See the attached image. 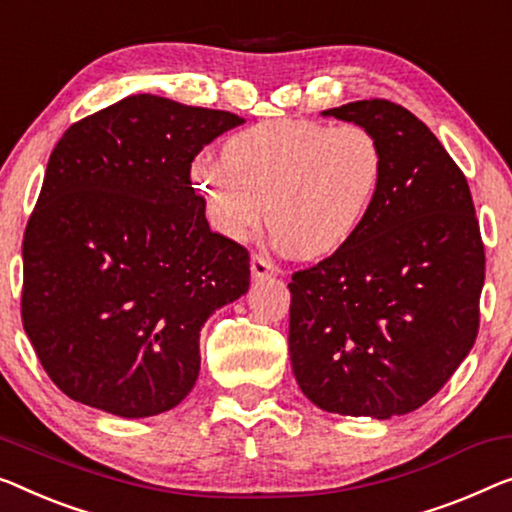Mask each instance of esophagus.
<instances>
[{"label":"esophagus","mask_w":512,"mask_h":512,"mask_svg":"<svg viewBox=\"0 0 512 512\" xmlns=\"http://www.w3.org/2000/svg\"><path fill=\"white\" fill-rule=\"evenodd\" d=\"M250 271H253L255 278H266V276H273V273H276V266H273L269 255L255 253L253 259H250Z\"/></svg>","instance_id":"obj_1"}]
</instances>
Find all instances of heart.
Listing matches in <instances>:
<instances>
[{
	"label": "heart",
	"instance_id": "heart-1",
	"mask_svg": "<svg viewBox=\"0 0 512 512\" xmlns=\"http://www.w3.org/2000/svg\"><path fill=\"white\" fill-rule=\"evenodd\" d=\"M384 147L361 124L262 121L225 142L223 160H197L193 183L213 227L243 239L262 218L287 253L319 259L361 230L384 179Z\"/></svg>",
	"mask_w": 512,
	"mask_h": 512
}]
</instances>
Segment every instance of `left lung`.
<instances>
[{"label":"left lung","mask_w":512,"mask_h":512,"mask_svg":"<svg viewBox=\"0 0 512 512\" xmlns=\"http://www.w3.org/2000/svg\"><path fill=\"white\" fill-rule=\"evenodd\" d=\"M324 114L379 137L384 179L354 239L292 273L289 358L317 407L384 421L434 398L474 347L485 248L467 177L421 119L386 98Z\"/></svg>","instance_id":"obj_1"}]
</instances>
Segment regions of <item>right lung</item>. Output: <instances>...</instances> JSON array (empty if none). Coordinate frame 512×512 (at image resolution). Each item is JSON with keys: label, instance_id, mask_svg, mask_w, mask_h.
I'll list each match as a JSON object with an SVG mask.
<instances>
[{"label": "right lung", "instance_id": "add662e5", "mask_svg": "<svg viewBox=\"0 0 512 512\" xmlns=\"http://www.w3.org/2000/svg\"><path fill=\"white\" fill-rule=\"evenodd\" d=\"M239 114L151 94L75 121L22 239V326L61 393L124 418L177 407L200 331L250 285L248 250L211 232L190 165Z\"/></svg>", "mask_w": 512, "mask_h": 512}]
</instances>
